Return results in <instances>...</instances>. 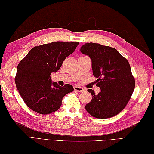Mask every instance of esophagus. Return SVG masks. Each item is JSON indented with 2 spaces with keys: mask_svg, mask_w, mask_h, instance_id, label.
<instances>
[{
  "mask_svg": "<svg viewBox=\"0 0 154 154\" xmlns=\"http://www.w3.org/2000/svg\"><path fill=\"white\" fill-rule=\"evenodd\" d=\"M74 91H77V92H83L84 91H85V89H84L83 88H82V87H80V86H74Z\"/></svg>",
  "mask_w": 154,
  "mask_h": 154,
  "instance_id": "34e87169",
  "label": "esophagus"
}]
</instances>
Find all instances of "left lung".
<instances>
[{"instance_id": "8db88e82", "label": "left lung", "mask_w": 154, "mask_h": 154, "mask_svg": "<svg viewBox=\"0 0 154 154\" xmlns=\"http://www.w3.org/2000/svg\"><path fill=\"white\" fill-rule=\"evenodd\" d=\"M82 54L92 60L96 85L101 91L97 95L92 89V100L85 108L90 115L98 119L114 117L128 103L135 89V78L129 63L115 48L99 43H86L80 48Z\"/></svg>"}]
</instances>
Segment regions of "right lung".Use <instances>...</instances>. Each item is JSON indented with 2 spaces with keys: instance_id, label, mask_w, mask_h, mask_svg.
Returning a JSON list of instances; mask_svg holds the SVG:
<instances>
[{
  "instance_id": "right-lung-1",
  "label": "right lung",
  "mask_w": 154,
  "mask_h": 154,
  "mask_svg": "<svg viewBox=\"0 0 154 154\" xmlns=\"http://www.w3.org/2000/svg\"><path fill=\"white\" fill-rule=\"evenodd\" d=\"M79 42H55L35 46L19 62L14 78L17 89L29 108L42 115L58 110L73 86L52 82L51 74L60 68Z\"/></svg>"
}]
</instances>
